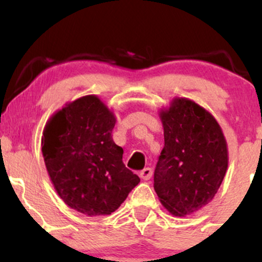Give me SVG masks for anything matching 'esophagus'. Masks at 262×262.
<instances>
[{
	"label": "esophagus",
	"instance_id": "esophagus-1",
	"mask_svg": "<svg viewBox=\"0 0 262 262\" xmlns=\"http://www.w3.org/2000/svg\"><path fill=\"white\" fill-rule=\"evenodd\" d=\"M152 176V170L150 167H145L144 170L140 171V177L143 180H150Z\"/></svg>",
	"mask_w": 262,
	"mask_h": 262
}]
</instances>
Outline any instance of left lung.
Instances as JSON below:
<instances>
[{
    "label": "left lung",
    "instance_id": "8db88e82",
    "mask_svg": "<svg viewBox=\"0 0 262 262\" xmlns=\"http://www.w3.org/2000/svg\"><path fill=\"white\" fill-rule=\"evenodd\" d=\"M165 145L154 172L159 200L176 217L208 204L228 169V146L221 125L208 111L177 97L160 111Z\"/></svg>",
    "mask_w": 262,
    "mask_h": 262
}]
</instances>
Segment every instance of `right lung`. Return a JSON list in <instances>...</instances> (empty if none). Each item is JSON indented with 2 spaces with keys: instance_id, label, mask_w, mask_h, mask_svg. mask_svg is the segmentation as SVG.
<instances>
[{
  "instance_id": "right-lung-1",
  "label": "right lung",
  "mask_w": 262,
  "mask_h": 262,
  "mask_svg": "<svg viewBox=\"0 0 262 262\" xmlns=\"http://www.w3.org/2000/svg\"><path fill=\"white\" fill-rule=\"evenodd\" d=\"M116 117L97 96L66 103L45 125L41 152L64 202L89 217L118 208L140 179L123 164L112 139Z\"/></svg>"
}]
</instances>
